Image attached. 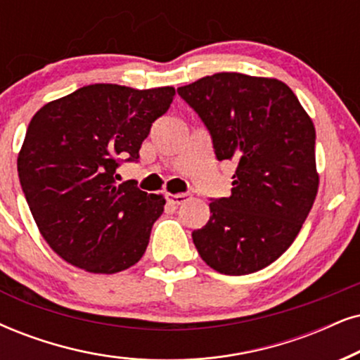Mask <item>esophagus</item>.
<instances>
[{
    "mask_svg": "<svg viewBox=\"0 0 360 360\" xmlns=\"http://www.w3.org/2000/svg\"><path fill=\"white\" fill-rule=\"evenodd\" d=\"M166 199L169 204H174V206H179V204L186 202L189 199V194L179 193V194H166Z\"/></svg>",
    "mask_w": 360,
    "mask_h": 360,
    "instance_id": "1",
    "label": "esophagus"
}]
</instances>
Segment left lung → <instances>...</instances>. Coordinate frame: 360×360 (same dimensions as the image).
<instances>
[{"mask_svg":"<svg viewBox=\"0 0 360 360\" xmlns=\"http://www.w3.org/2000/svg\"><path fill=\"white\" fill-rule=\"evenodd\" d=\"M177 94L207 127L216 158L236 165L231 195L211 199L207 224L193 231L195 249L221 274L261 271L288 251L316 199L311 117L274 78L217 72Z\"/></svg>","mask_w":360,"mask_h":360,"instance_id":"left-lung-1","label":"left lung"}]
</instances>
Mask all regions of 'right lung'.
<instances>
[{
  "instance_id": "right-lung-1",
  "label": "right lung",
  "mask_w": 360,
  "mask_h": 360,
  "mask_svg": "<svg viewBox=\"0 0 360 360\" xmlns=\"http://www.w3.org/2000/svg\"><path fill=\"white\" fill-rule=\"evenodd\" d=\"M174 94L171 86L89 84L33 116L18 176L41 236L66 262L115 274L143 257L166 201L134 181L117 184L116 169L138 161Z\"/></svg>"
}]
</instances>
